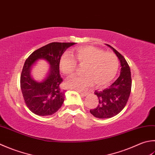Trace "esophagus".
Wrapping results in <instances>:
<instances>
[{
  "instance_id": "obj_1",
  "label": "esophagus",
  "mask_w": 155,
  "mask_h": 155,
  "mask_svg": "<svg viewBox=\"0 0 155 155\" xmlns=\"http://www.w3.org/2000/svg\"><path fill=\"white\" fill-rule=\"evenodd\" d=\"M79 93H81V95L82 96H87L88 95V93H89V92L87 91H79Z\"/></svg>"
}]
</instances>
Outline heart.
I'll return each instance as SVG.
<instances>
[{"instance_id":"1","label":"heart","mask_w":155,"mask_h":155,"mask_svg":"<svg viewBox=\"0 0 155 155\" xmlns=\"http://www.w3.org/2000/svg\"><path fill=\"white\" fill-rule=\"evenodd\" d=\"M77 63L83 66V74L75 75L66 82L72 89H84L95 83L97 87L107 86L114 79L119 69V60L115 54L92 45L75 48L71 54H65L59 61L60 71L66 76L72 74Z\"/></svg>"}]
</instances>
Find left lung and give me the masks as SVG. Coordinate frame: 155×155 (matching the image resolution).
I'll return each mask as SVG.
<instances>
[{"instance_id": "left-lung-1", "label": "left lung", "mask_w": 155, "mask_h": 155, "mask_svg": "<svg viewBox=\"0 0 155 155\" xmlns=\"http://www.w3.org/2000/svg\"><path fill=\"white\" fill-rule=\"evenodd\" d=\"M107 45L118 57L122 68L120 77L110 87L101 91H95L99 99L98 105L90 112L95 117L101 119L114 117L123 110L128 102L132 88L131 72L128 62L116 49Z\"/></svg>"}]
</instances>
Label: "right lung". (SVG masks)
<instances>
[{
  "label": "right lung",
  "mask_w": 155,
  "mask_h": 155,
  "mask_svg": "<svg viewBox=\"0 0 155 155\" xmlns=\"http://www.w3.org/2000/svg\"><path fill=\"white\" fill-rule=\"evenodd\" d=\"M74 44L52 42L33 51L25 60L20 85L27 107L33 114L50 116L61 107L65 93L60 87L63 80L59 72V61L66 50ZM38 59L47 60L51 66L48 77L42 82L34 81L30 74L32 65Z\"/></svg>",
  "instance_id": "1"
}]
</instances>
